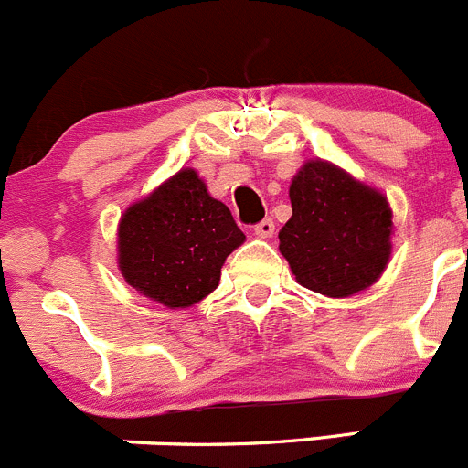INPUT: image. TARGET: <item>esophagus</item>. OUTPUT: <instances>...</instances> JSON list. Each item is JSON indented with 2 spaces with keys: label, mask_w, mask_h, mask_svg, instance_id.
Returning a JSON list of instances; mask_svg holds the SVG:
<instances>
[{
  "label": "esophagus",
  "mask_w": 468,
  "mask_h": 468,
  "mask_svg": "<svg viewBox=\"0 0 468 468\" xmlns=\"http://www.w3.org/2000/svg\"><path fill=\"white\" fill-rule=\"evenodd\" d=\"M273 231H275L273 218H264V220H260L255 225V234H257V237H261V239L273 237Z\"/></svg>",
  "instance_id": "obj_1"
}]
</instances>
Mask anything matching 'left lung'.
<instances>
[{
    "instance_id": "1",
    "label": "left lung",
    "mask_w": 468,
    "mask_h": 468,
    "mask_svg": "<svg viewBox=\"0 0 468 468\" xmlns=\"http://www.w3.org/2000/svg\"><path fill=\"white\" fill-rule=\"evenodd\" d=\"M292 218L280 252L303 287L342 298L370 287L390 257L388 202L324 160H310L289 186Z\"/></svg>"
}]
</instances>
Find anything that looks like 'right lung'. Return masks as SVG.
Returning a JSON list of instances; mask_svg holds the SVG:
<instances>
[{
	"label": "right lung",
	"mask_w": 468,
	"mask_h": 468,
	"mask_svg": "<svg viewBox=\"0 0 468 468\" xmlns=\"http://www.w3.org/2000/svg\"><path fill=\"white\" fill-rule=\"evenodd\" d=\"M246 241L229 208L181 170L119 222V269L128 284L167 308H188L218 287L227 255Z\"/></svg>",
	"instance_id": "1"
}]
</instances>
